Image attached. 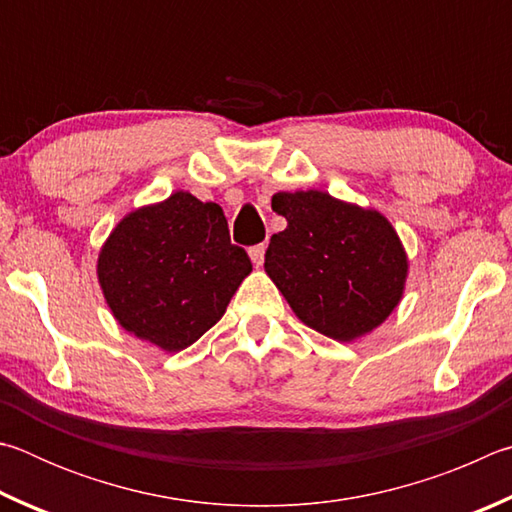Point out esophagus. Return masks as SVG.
<instances>
[{
	"label": "esophagus",
	"mask_w": 512,
	"mask_h": 512,
	"mask_svg": "<svg viewBox=\"0 0 512 512\" xmlns=\"http://www.w3.org/2000/svg\"><path fill=\"white\" fill-rule=\"evenodd\" d=\"M265 249H267L265 242H261V245L249 247V258H251V263H254L256 267L263 265V261H265Z\"/></svg>",
	"instance_id": "34e87169"
}]
</instances>
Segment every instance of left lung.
<instances>
[{"label": "left lung", "instance_id": "obj_1", "mask_svg": "<svg viewBox=\"0 0 512 512\" xmlns=\"http://www.w3.org/2000/svg\"><path fill=\"white\" fill-rule=\"evenodd\" d=\"M288 220L265 251V272L303 324L337 342L371 333L398 306L407 256L382 213L324 191L276 193Z\"/></svg>", "mask_w": 512, "mask_h": 512}]
</instances>
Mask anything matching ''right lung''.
<instances>
[{
    "mask_svg": "<svg viewBox=\"0 0 512 512\" xmlns=\"http://www.w3.org/2000/svg\"><path fill=\"white\" fill-rule=\"evenodd\" d=\"M249 272L220 206L184 191L125 215L98 256V283L116 321L168 353L218 324Z\"/></svg>",
    "mask_w": 512,
    "mask_h": 512,
    "instance_id": "1",
    "label": "right lung"
}]
</instances>
